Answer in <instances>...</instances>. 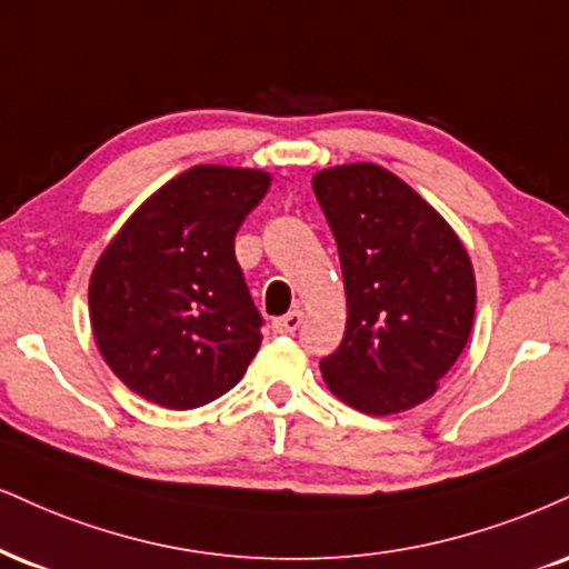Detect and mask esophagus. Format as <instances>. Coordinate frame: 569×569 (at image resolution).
I'll use <instances>...</instances> for the list:
<instances>
[{
	"instance_id": "obj_1",
	"label": "esophagus",
	"mask_w": 569,
	"mask_h": 569,
	"mask_svg": "<svg viewBox=\"0 0 569 569\" xmlns=\"http://www.w3.org/2000/svg\"><path fill=\"white\" fill-rule=\"evenodd\" d=\"M303 325V311H290V313H284V317H277L271 321V329L277 335H292L296 332V329Z\"/></svg>"
}]
</instances>
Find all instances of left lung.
Here are the masks:
<instances>
[{
	"instance_id": "1",
	"label": "left lung",
	"mask_w": 569,
	"mask_h": 569,
	"mask_svg": "<svg viewBox=\"0 0 569 569\" xmlns=\"http://www.w3.org/2000/svg\"><path fill=\"white\" fill-rule=\"evenodd\" d=\"M313 192L338 242L348 321L327 388L371 417L427 401L465 350L475 271L453 229L375 163L327 168Z\"/></svg>"
}]
</instances>
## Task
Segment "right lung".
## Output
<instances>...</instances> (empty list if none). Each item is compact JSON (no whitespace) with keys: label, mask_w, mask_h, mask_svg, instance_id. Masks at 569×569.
<instances>
[{"label":"right lung","mask_w":569,"mask_h":569,"mask_svg":"<svg viewBox=\"0 0 569 569\" xmlns=\"http://www.w3.org/2000/svg\"><path fill=\"white\" fill-rule=\"evenodd\" d=\"M266 171L194 166L144 200L91 271L97 348L126 388L166 409H198L242 380L263 317L234 234L263 200Z\"/></svg>","instance_id":"obj_1"}]
</instances>
